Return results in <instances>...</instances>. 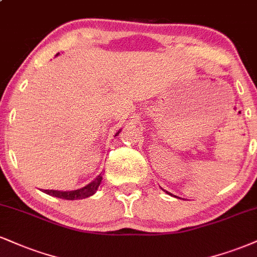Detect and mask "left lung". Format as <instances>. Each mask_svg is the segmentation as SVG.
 Segmentation results:
<instances>
[{"mask_svg":"<svg viewBox=\"0 0 257 257\" xmlns=\"http://www.w3.org/2000/svg\"><path fill=\"white\" fill-rule=\"evenodd\" d=\"M166 193H168V191H166ZM168 194H170V193H168Z\"/></svg>","mask_w":257,"mask_h":257,"instance_id":"left-lung-1","label":"left lung"}]
</instances>
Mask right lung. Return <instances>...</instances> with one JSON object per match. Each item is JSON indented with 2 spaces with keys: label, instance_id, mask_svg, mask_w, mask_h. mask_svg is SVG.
<instances>
[{
  "label": "right lung",
  "instance_id": "obj_1",
  "mask_svg": "<svg viewBox=\"0 0 257 257\" xmlns=\"http://www.w3.org/2000/svg\"><path fill=\"white\" fill-rule=\"evenodd\" d=\"M119 134V132L117 133ZM116 134V135H117ZM101 174L98 176L97 178L94 179L93 182L86 185V187L81 188V189L78 190H72V191H58V190H44V193L49 194V195L60 197V199H64V200H80V199H85V197H88L91 195H93L95 193V190L98 189L99 184L101 182Z\"/></svg>",
  "mask_w": 257,
  "mask_h": 257
}]
</instances>
